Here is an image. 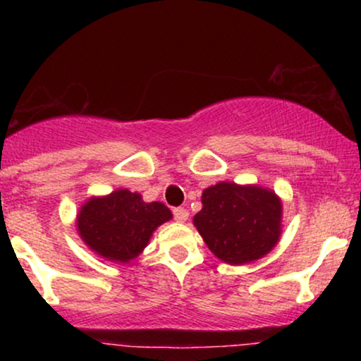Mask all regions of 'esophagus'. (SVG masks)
<instances>
[{
	"instance_id": "esophagus-1",
	"label": "esophagus",
	"mask_w": 361,
	"mask_h": 361,
	"mask_svg": "<svg viewBox=\"0 0 361 361\" xmlns=\"http://www.w3.org/2000/svg\"><path fill=\"white\" fill-rule=\"evenodd\" d=\"M173 215H175L176 222H186V219H188V210L183 209V207H178V209L173 210Z\"/></svg>"
}]
</instances>
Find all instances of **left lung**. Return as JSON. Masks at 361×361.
I'll list each match as a JSON object with an SVG mask.
<instances>
[{"mask_svg":"<svg viewBox=\"0 0 361 361\" xmlns=\"http://www.w3.org/2000/svg\"><path fill=\"white\" fill-rule=\"evenodd\" d=\"M193 224L209 250L224 263H251L279 243L281 200L263 186L221 181L204 190L202 210Z\"/></svg>","mask_w":361,"mask_h":361,"instance_id":"8db88e82","label":"left lung"}]
</instances>
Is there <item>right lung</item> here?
Returning <instances> with one entry per match:
<instances>
[{"instance_id":"right-lung-1","label":"right lung","mask_w":361,"mask_h":361,"mask_svg":"<svg viewBox=\"0 0 361 361\" xmlns=\"http://www.w3.org/2000/svg\"><path fill=\"white\" fill-rule=\"evenodd\" d=\"M173 217L161 202L146 204L139 193L115 190L93 197L76 217L78 233L86 246L115 263L137 258L161 224Z\"/></svg>"}]
</instances>
